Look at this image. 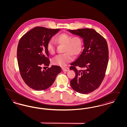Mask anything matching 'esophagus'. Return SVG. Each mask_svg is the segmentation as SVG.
Masks as SVG:
<instances>
[{
	"instance_id": "34e87169",
	"label": "esophagus",
	"mask_w": 127,
	"mask_h": 127,
	"mask_svg": "<svg viewBox=\"0 0 127 127\" xmlns=\"http://www.w3.org/2000/svg\"><path fill=\"white\" fill-rule=\"evenodd\" d=\"M62 69L63 71H68L69 70V68L68 67H62Z\"/></svg>"
}]
</instances>
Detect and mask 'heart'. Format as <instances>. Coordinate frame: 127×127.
I'll return each instance as SVG.
<instances>
[{
	"label": "heart",
	"mask_w": 127,
	"mask_h": 127,
	"mask_svg": "<svg viewBox=\"0 0 127 127\" xmlns=\"http://www.w3.org/2000/svg\"><path fill=\"white\" fill-rule=\"evenodd\" d=\"M56 42L59 44L64 45V47L63 54H59L55 56L52 59L53 64L60 66H64L71 62L72 57L76 56L81 51L82 42V39L79 36H71L65 33H62L55 37ZM56 44L52 40H50L47 44V49L48 52L53 54L56 51Z\"/></svg>",
	"instance_id": "1"
}]
</instances>
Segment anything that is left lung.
<instances>
[{"label":"left lung","instance_id":"obj_1","mask_svg":"<svg viewBox=\"0 0 127 127\" xmlns=\"http://www.w3.org/2000/svg\"><path fill=\"white\" fill-rule=\"evenodd\" d=\"M83 39L84 49L78 58L71 64L70 69L76 73L70 85L74 91L88 94L98 88L104 78L109 61V48L106 39L91 29L68 30ZM78 66L83 69L78 70Z\"/></svg>","mask_w":127,"mask_h":127}]
</instances>
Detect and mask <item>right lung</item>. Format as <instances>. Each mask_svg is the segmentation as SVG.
Wrapping results in <instances>:
<instances>
[{
    "instance_id": "1",
    "label": "right lung",
    "mask_w": 127,
    "mask_h": 127,
    "mask_svg": "<svg viewBox=\"0 0 127 127\" xmlns=\"http://www.w3.org/2000/svg\"><path fill=\"white\" fill-rule=\"evenodd\" d=\"M60 29L37 27L26 33L20 38L17 48L18 67L25 83L36 91H43L54 82L61 71V67L52 65L42 70V66H49L47 44Z\"/></svg>"
}]
</instances>
